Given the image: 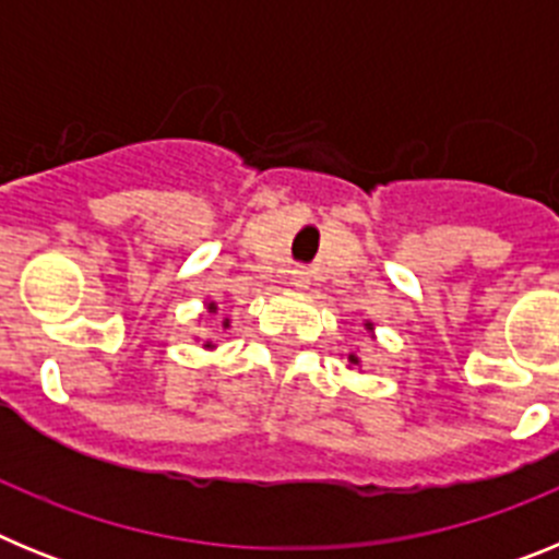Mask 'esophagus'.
Returning <instances> with one entry per match:
<instances>
[{"label":"esophagus","mask_w":559,"mask_h":559,"mask_svg":"<svg viewBox=\"0 0 559 559\" xmlns=\"http://www.w3.org/2000/svg\"><path fill=\"white\" fill-rule=\"evenodd\" d=\"M290 285H294V288H308L310 285V271L305 269V265H296V269H290Z\"/></svg>","instance_id":"esophagus-1"}]
</instances>
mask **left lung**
I'll use <instances>...</instances> for the list:
<instances>
[{"mask_svg": "<svg viewBox=\"0 0 559 559\" xmlns=\"http://www.w3.org/2000/svg\"><path fill=\"white\" fill-rule=\"evenodd\" d=\"M367 330H372V322H367ZM349 364H358V355H349Z\"/></svg>", "mask_w": 559, "mask_h": 559, "instance_id": "left-lung-1", "label": "left lung"}]
</instances>
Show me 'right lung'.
Instances as JSON below:
<instances>
[{"label": "right lung", "instance_id": "right-lung-1", "mask_svg": "<svg viewBox=\"0 0 559 559\" xmlns=\"http://www.w3.org/2000/svg\"><path fill=\"white\" fill-rule=\"evenodd\" d=\"M206 310H210V313H218V305H215V302H210V305H206ZM221 328H224V330L229 328V319H224V322H221ZM204 347H212L210 341H206Z\"/></svg>", "mask_w": 559, "mask_h": 559}]
</instances>
